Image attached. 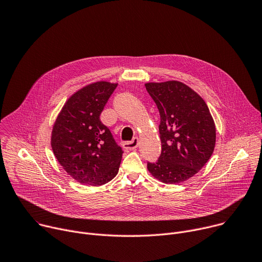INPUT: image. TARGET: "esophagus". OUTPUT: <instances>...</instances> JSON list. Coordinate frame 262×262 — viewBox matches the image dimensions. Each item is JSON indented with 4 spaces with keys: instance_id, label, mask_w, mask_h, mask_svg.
I'll return each mask as SVG.
<instances>
[{
    "instance_id": "34e87169",
    "label": "esophagus",
    "mask_w": 262,
    "mask_h": 262,
    "mask_svg": "<svg viewBox=\"0 0 262 262\" xmlns=\"http://www.w3.org/2000/svg\"><path fill=\"white\" fill-rule=\"evenodd\" d=\"M122 146L124 149H126V150H135V149L139 146V139L134 138L132 141L124 142Z\"/></svg>"
}]
</instances>
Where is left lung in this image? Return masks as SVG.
<instances>
[{
    "instance_id": "1",
    "label": "left lung",
    "mask_w": 262,
    "mask_h": 262,
    "mask_svg": "<svg viewBox=\"0 0 262 262\" xmlns=\"http://www.w3.org/2000/svg\"><path fill=\"white\" fill-rule=\"evenodd\" d=\"M156 102L162 152L148 171L164 183L191 178L207 163L215 145V126L205 101L189 86L177 81L147 83Z\"/></svg>"
}]
</instances>
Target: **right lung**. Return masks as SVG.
<instances>
[{
	"mask_svg": "<svg viewBox=\"0 0 262 262\" xmlns=\"http://www.w3.org/2000/svg\"><path fill=\"white\" fill-rule=\"evenodd\" d=\"M117 84L96 82L66 101L54 124L52 148L63 169L82 184L98 186L113 179L123 150L100 114Z\"/></svg>",
	"mask_w": 262,
	"mask_h": 262,
	"instance_id": "obj_1",
	"label": "right lung"
}]
</instances>
